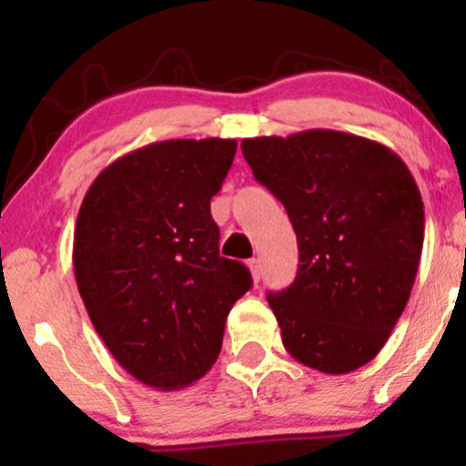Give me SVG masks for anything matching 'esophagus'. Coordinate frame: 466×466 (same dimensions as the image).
Segmentation results:
<instances>
[{
	"mask_svg": "<svg viewBox=\"0 0 466 466\" xmlns=\"http://www.w3.org/2000/svg\"><path fill=\"white\" fill-rule=\"evenodd\" d=\"M248 267H249V271H251V280L258 282L260 280V274H263V271H260V260L258 258H251V260H248Z\"/></svg>",
	"mask_w": 466,
	"mask_h": 466,
	"instance_id": "esophagus-1",
	"label": "esophagus"
}]
</instances>
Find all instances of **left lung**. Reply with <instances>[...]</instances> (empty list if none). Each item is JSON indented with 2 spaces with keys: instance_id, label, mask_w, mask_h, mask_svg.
Returning a JSON list of instances; mask_svg holds the SVG:
<instances>
[{
  "instance_id": "left-lung-1",
  "label": "left lung",
  "mask_w": 466,
  "mask_h": 466,
  "mask_svg": "<svg viewBox=\"0 0 466 466\" xmlns=\"http://www.w3.org/2000/svg\"><path fill=\"white\" fill-rule=\"evenodd\" d=\"M240 148L296 229V280L267 293L287 352L326 374L366 366L420 263L425 210L410 168L383 144L330 129L249 137Z\"/></svg>"
}]
</instances>
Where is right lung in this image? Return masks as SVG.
I'll use <instances>...</instances> for the list:
<instances>
[{"instance_id":"right-lung-1","label":"right lung","mask_w":466,"mask_h":466,"mask_svg":"<svg viewBox=\"0 0 466 466\" xmlns=\"http://www.w3.org/2000/svg\"><path fill=\"white\" fill-rule=\"evenodd\" d=\"M237 140H166L109 164L80 203L74 276L96 333L131 377L195 383L217 361L249 269L218 254L210 199Z\"/></svg>"}]
</instances>
